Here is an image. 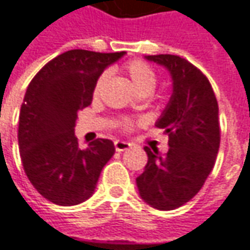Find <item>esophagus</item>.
<instances>
[{
  "label": "esophagus",
  "mask_w": 250,
  "mask_h": 250,
  "mask_svg": "<svg viewBox=\"0 0 250 250\" xmlns=\"http://www.w3.org/2000/svg\"><path fill=\"white\" fill-rule=\"evenodd\" d=\"M114 146H115V150H117V152H124V150H128V149L131 147V144L124 142V141H115V142H114Z\"/></svg>",
  "instance_id": "esophagus-1"
}]
</instances>
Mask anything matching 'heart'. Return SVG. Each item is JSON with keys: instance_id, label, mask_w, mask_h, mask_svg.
<instances>
[{"instance_id": "1", "label": "heart", "mask_w": 250, "mask_h": 250, "mask_svg": "<svg viewBox=\"0 0 250 250\" xmlns=\"http://www.w3.org/2000/svg\"><path fill=\"white\" fill-rule=\"evenodd\" d=\"M124 70L128 73V76L131 77V80L141 93H150L155 88L157 82V74L155 69L147 62H145V60H131V62L124 64ZM106 80H108V73L103 71L94 83V97H98L100 94L103 93ZM119 125H121V129L131 131L135 125H138V122L131 118H124Z\"/></svg>"}]
</instances>
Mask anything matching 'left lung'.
<instances>
[{"mask_svg": "<svg viewBox=\"0 0 250 250\" xmlns=\"http://www.w3.org/2000/svg\"><path fill=\"white\" fill-rule=\"evenodd\" d=\"M147 60L165 66L173 79V94L156 122L168 135V152L145 146L147 165L136 179L145 201L157 209L188 203L204 186L215 165L221 129L218 103L206 74L176 55H152Z\"/></svg>", "mask_w": 250, "mask_h": 250, "instance_id": "1", "label": "left lung"}]
</instances>
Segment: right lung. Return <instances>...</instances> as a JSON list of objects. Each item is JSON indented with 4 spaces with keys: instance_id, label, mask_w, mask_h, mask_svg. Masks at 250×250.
<instances>
[{
    "instance_id": "right-lung-1",
    "label": "right lung",
    "mask_w": 250,
    "mask_h": 250,
    "mask_svg": "<svg viewBox=\"0 0 250 250\" xmlns=\"http://www.w3.org/2000/svg\"><path fill=\"white\" fill-rule=\"evenodd\" d=\"M124 55L69 50L46 63L28 85L19 112L21 159L32 186L50 203L69 207L90 198L115 153L109 139L82 149L74 126L77 112L93 101L97 77Z\"/></svg>"
}]
</instances>
